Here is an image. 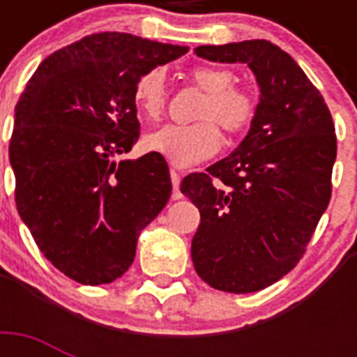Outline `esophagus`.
Listing matches in <instances>:
<instances>
[{
  "mask_svg": "<svg viewBox=\"0 0 357 357\" xmlns=\"http://www.w3.org/2000/svg\"><path fill=\"white\" fill-rule=\"evenodd\" d=\"M170 179H172V198L179 200L181 192H179V174L176 170H170Z\"/></svg>",
  "mask_w": 357,
  "mask_h": 357,
  "instance_id": "1",
  "label": "esophagus"
}]
</instances>
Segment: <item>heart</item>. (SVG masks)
I'll return each instance as SVG.
<instances>
[{"label":"heart","instance_id":"obj_1","mask_svg":"<svg viewBox=\"0 0 357 357\" xmlns=\"http://www.w3.org/2000/svg\"><path fill=\"white\" fill-rule=\"evenodd\" d=\"M190 79L207 94L198 111V119L217 122L231 137L248 131L255 119L257 102L252 92L234 86V72L218 66H198L190 72ZM133 98L137 107L148 119H159L167 107L165 70L161 66H153L140 74L135 83ZM213 122H200L195 126H162L146 137V150L159 153L178 168L198 165L211 159L220 148V135Z\"/></svg>","mask_w":357,"mask_h":357}]
</instances>
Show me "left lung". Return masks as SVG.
<instances>
[{"label": "left lung", "mask_w": 357, "mask_h": 357, "mask_svg": "<svg viewBox=\"0 0 357 357\" xmlns=\"http://www.w3.org/2000/svg\"><path fill=\"white\" fill-rule=\"evenodd\" d=\"M195 53L246 64L259 86L255 119L234 153L181 181L202 217L190 246L198 276L218 291L255 293L296 266L326 211L335 128L321 92L272 42L198 46Z\"/></svg>", "instance_id": "left-lung-1"}]
</instances>
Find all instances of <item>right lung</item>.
I'll use <instances>...</instances> for the list:
<instances>
[{"instance_id": "obj_1", "label": "right lung", "mask_w": 357, "mask_h": 357, "mask_svg": "<svg viewBox=\"0 0 357 357\" xmlns=\"http://www.w3.org/2000/svg\"><path fill=\"white\" fill-rule=\"evenodd\" d=\"M187 52L129 33H96L44 59L20 96L8 146L16 207L64 276L83 285L119 280L140 231L167 206L165 157H113L139 139L140 74Z\"/></svg>"}]
</instances>
